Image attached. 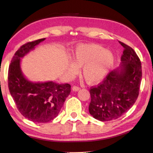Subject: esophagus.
Wrapping results in <instances>:
<instances>
[{"label": "esophagus", "instance_id": "34e87169", "mask_svg": "<svg viewBox=\"0 0 153 153\" xmlns=\"http://www.w3.org/2000/svg\"><path fill=\"white\" fill-rule=\"evenodd\" d=\"M80 90V88L78 87H76V86H74L72 87V91H75V92H77V91H79Z\"/></svg>", "mask_w": 153, "mask_h": 153}]
</instances>
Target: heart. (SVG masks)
<instances>
[{
    "label": "heart",
    "instance_id": "obj_1",
    "mask_svg": "<svg viewBox=\"0 0 153 153\" xmlns=\"http://www.w3.org/2000/svg\"><path fill=\"white\" fill-rule=\"evenodd\" d=\"M73 62H69L67 71L70 75H75L78 67L82 66L81 73L91 85L102 82L115 64L113 53L102 46L95 44L78 45L73 52Z\"/></svg>",
    "mask_w": 153,
    "mask_h": 153
}]
</instances>
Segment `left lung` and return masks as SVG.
Masks as SVG:
<instances>
[{
	"instance_id": "8db88e82",
	"label": "left lung",
	"mask_w": 153,
	"mask_h": 153,
	"mask_svg": "<svg viewBox=\"0 0 153 153\" xmlns=\"http://www.w3.org/2000/svg\"><path fill=\"white\" fill-rule=\"evenodd\" d=\"M119 43L125 48L120 66L109 72L98 87L90 90L88 111L100 121L119 118L132 107L139 94L141 61L132 48Z\"/></svg>"
}]
</instances>
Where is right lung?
<instances>
[{"label": "right lung", "instance_id": "obj_1", "mask_svg": "<svg viewBox=\"0 0 153 153\" xmlns=\"http://www.w3.org/2000/svg\"><path fill=\"white\" fill-rule=\"evenodd\" d=\"M45 39L21 46L13 56L8 70V88L17 109L25 118L37 123L55 119L71 91L68 83L59 84L53 81L33 82L21 70V59Z\"/></svg>", "mask_w": 153, "mask_h": 153}]
</instances>
